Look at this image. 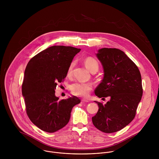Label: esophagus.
<instances>
[{
  "mask_svg": "<svg viewBox=\"0 0 159 159\" xmlns=\"http://www.w3.org/2000/svg\"><path fill=\"white\" fill-rule=\"evenodd\" d=\"M82 101L83 102H89V100L87 99H82Z\"/></svg>",
  "mask_w": 159,
  "mask_h": 159,
  "instance_id": "obj_1",
  "label": "esophagus"
}]
</instances>
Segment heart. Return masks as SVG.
Returning <instances> with one entry per match:
<instances>
[{
    "label": "heart",
    "instance_id": "obj_1",
    "mask_svg": "<svg viewBox=\"0 0 159 159\" xmlns=\"http://www.w3.org/2000/svg\"><path fill=\"white\" fill-rule=\"evenodd\" d=\"M84 64L87 69L91 72L98 71L99 69V63L98 61L93 57H87L84 60ZM74 62L72 61L68 69V74H70L72 70ZM72 93L77 96H87L90 90H92V85L89 83H83L76 82L70 85Z\"/></svg>",
    "mask_w": 159,
    "mask_h": 159
}]
</instances>
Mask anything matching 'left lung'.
Here are the masks:
<instances>
[{
	"mask_svg": "<svg viewBox=\"0 0 159 159\" xmlns=\"http://www.w3.org/2000/svg\"><path fill=\"white\" fill-rule=\"evenodd\" d=\"M96 56L104 74L95 94L99 98L109 97L110 100L104 105L95 101L99 110L92 120L100 131L115 133L127 126L135 116L143 94L142 77L137 66L119 49L101 48Z\"/></svg>",
	"mask_w": 159,
	"mask_h": 159,
	"instance_id": "obj_1",
	"label": "left lung"
}]
</instances>
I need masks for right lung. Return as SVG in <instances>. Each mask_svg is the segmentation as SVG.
Returning a JSON list of instances; mask_svg holds the SVG:
<instances>
[{
	"label": "right lung",
	"instance_id": "1",
	"mask_svg": "<svg viewBox=\"0 0 159 159\" xmlns=\"http://www.w3.org/2000/svg\"><path fill=\"white\" fill-rule=\"evenodd\" d=\"M80 49L53 46L38 53L28 62L22 85L26 113L41 130L54 133L63 128L70 118L73 107L80 102L76 96L59 101L55 96L58 83L66 77L74 57Z\"/></svg>",
	"mask_w": 159,
	"mask_h": 159
}]
</instances>
